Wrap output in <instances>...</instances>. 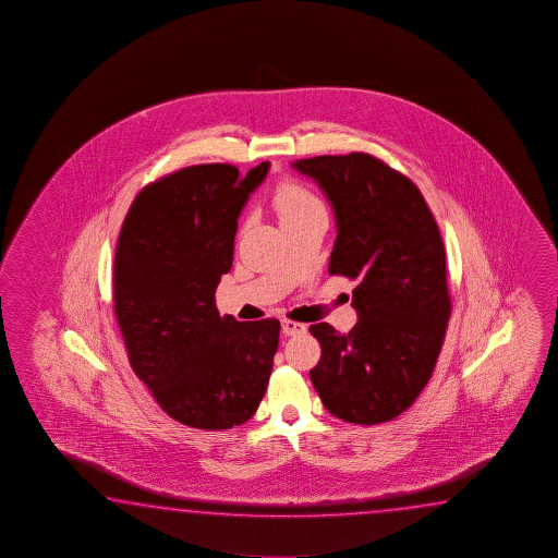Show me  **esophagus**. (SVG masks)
Returning <instances> with one entry per match:
<instances>
[{
	"label": "esophagus",
	"mask_w": 558,
	"mask_h": 558,
	"mask_svg": "<svg viewBox=\"0 0 558 558\" xmlns=\"http://www.w3.org/2000/svg\"><path fill=\"white\" fill-rule=\"evenodd\" d=\"M281 326H283L284 336H299V333L306 331L304 324H301V322L287 320V318L281 322Z\"/></svg>",
	"instance_id": "obj_1"
}]
</instances>
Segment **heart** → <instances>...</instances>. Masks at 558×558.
Returning <instances> with one entry per match:
<instances>
[{
    "label": "heart",
    "mask_w": 558,
    "mask_h": 558,
    "mask_svg": "<svg viewBox=\"0 0 558 558\" xmlns=\"http://www.w3.org/2000/svg\"><path fill=\"white\" fill-rule=\"evenodd\" d=\"M271 203L283 227L296 218L311 215L312 210L324 208L320 198L316 197L308 187H304L303 183L294 180L279 181L275 185Z\"/></svg>",
    "instance_id": "obj_1"
}]
</instances>
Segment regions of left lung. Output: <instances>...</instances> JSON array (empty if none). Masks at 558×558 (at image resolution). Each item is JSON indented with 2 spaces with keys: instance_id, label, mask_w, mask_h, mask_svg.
<instances>
[{
  "instance_id": "1",
  "label": "left lung",
  "mask_w": 558,
  "mask_h": 558,
  "mask_svg": "<svg viewBox=\"0 0 558 558\" xmlns=\"http://www.w3.org/2000/svg\"><path fill=\"white\" fill-rule=\"evenodd\" d=\"M294 168L330 198L338 238L330 275L355 281L350 333L312 324L320 341L311 380L343 422L383 424L424 390L451 318L444 238L422 191L367 151L316 156Z\"/></svg>"
}]
</instances>
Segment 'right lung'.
<instances>
[{"label": "right lung", "instance_id": "add662e5", "mask_svg": "<svg viewBox=\"0 0 558 558\" xmlns=\"http://www.w3.org/2000/svg\"><path fill=\"white\" fill-rule=\"evenodd\" d=\"M269 163L240 178L198 163L151 181L117 240L114 316L136 377L175 422L230 429L254 416L279 345L277 318L220 316V277L234 259L238 215Z\"/></svg>", "mask_w": 558, "mask_h": 558}]
</instances>
